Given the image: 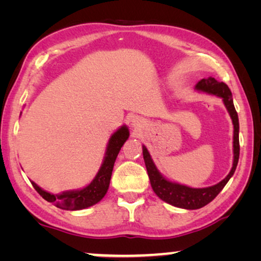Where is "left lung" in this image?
<instances>
[{"label": "left lung", "mask_w": 261, "mask_h": 261, "mask_svg": "<svg viewBox=\"0 0 261 261\" xmlns=\"http://www.w3.org/2000/svg\"><path fill=\"white\" fill-rule=\"evenodd\" d=\"M196 89H197V90L208 92V94L219 96V97L222 98L224 106H226L227 110L229 112L231 120H233L234 162L233 167H231L228 176L216 185L203 189H192L185 187V185L172 183V181L165 179V178L159 173L154 163L152 162L151 155H149L147 148H146L145 146L142 147L145 165L146 169H147V173L149 177V181H151L152 189L153 191L155 192V195L158 196L160 199H163V201H165L171 205L190 210L202 208V206H204L208 204V203L212 202L213 199L220 194V191L222 190L224 185L227 184V181L229 180L230 177L234 174L239 162V155H240V144H239V117L237 110H235L233 97H231V92L229 90V88H228V85L226 83H223V82H217L215 78L209 77L208 80L199 81L198 83L196 84Z\"/></svg>", "instance_id": "1"}]
</instances>
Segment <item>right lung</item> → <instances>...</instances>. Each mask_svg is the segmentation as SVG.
<instances>
[{
  "label": "right lung",
  "instance_id": "obj_1",
  "mask_svg": "<svg viewBox=\"0 0 261 261\" xmlns=\"http://www.w3.org/2000/svg\"><path fill=\"white\" fill-rule=\"evenodd\" d=\"M128 137H129V132H128V128L126 126L121 127L119 130L112 135L101 169L96 174L94 180L82 190L63 192L62 195H52L49 192L42 190L33 181H32V185L38 191V194L42 196V198L46 199L47 202L55 203L60 209L81 210L96 204L105 197L107 191H108L114 163H115L116 156Z\"/></svg>",
  "mask_w": 261,
  "mask_h": 261
}]
</instances>
